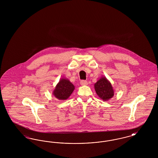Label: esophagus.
Returning <instances> with one entry per match:
<instances>
[{
    "instance_id": "1",
    "label": "esophagus",
    "mask_w": 158,
    "mask_h": 158,
    "mask_svg": "<svg viewBox=\"0 0 158 158\" xmlns=\"http://www.w3.org/2000/svg\"><path fill=\"white\" fill-rule=\"evenodd\" d=\"M81 85H88V82L86 81L82 80L81 81Z\"/></svg>"
}]
</instances>
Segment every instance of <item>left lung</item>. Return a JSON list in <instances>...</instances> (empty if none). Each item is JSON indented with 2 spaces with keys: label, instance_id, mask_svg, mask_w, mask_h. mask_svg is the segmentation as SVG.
I'll use <instances>...</instances> for the list:
<instances>
[{
  "label": "left lung",
  "instance_id": "obj_1",
  "mask_svg": "<svg viewBox=\"0 0 158 158\" xmlns=\"http://www.w3.org/2000/svg\"><path fill=\"white\" fill-rule=\"evenodd\" d=\"M94 88L98 97L104 101L113 98L114 95L112 85L105 76H102L94 84Z\"/></svg>",
  "mask_w": 158,
  "mask_h": 158
}]
</instances>
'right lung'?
<instances>
[{"mask_svg": "<svg viewBox=\"0 0 158 158\" xmlns=\"http://www.w3.org/2000/svg\"><path fill=\"white\" fill-rule=\"evenodd\" d=\"M75 86L66 78H61L53 90V95L59 100H66L75 89Z\"/></svg>", "mask_w": 158, "mask_h": 158, "instance_id": "1", "label": "right lung"}]
</instances>
